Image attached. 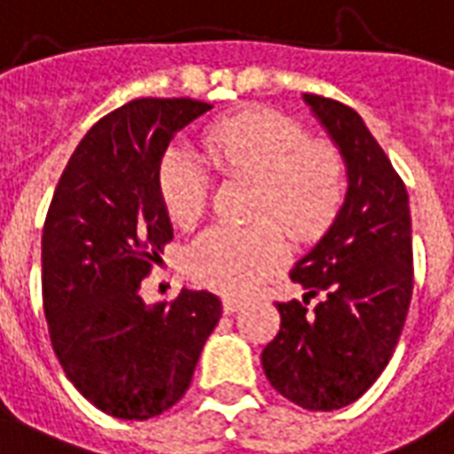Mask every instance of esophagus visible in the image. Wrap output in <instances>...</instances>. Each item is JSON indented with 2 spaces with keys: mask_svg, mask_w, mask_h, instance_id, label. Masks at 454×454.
<instances>
[{
  "mask_svg": "<svg viewBox=\"0 0 454 454\" xmlns=\"http://www.w3.org/2000/svg\"><path fill=\"white\" fill-rule=\"evenodd\" d=\"M243 301H240V298H231V295H226V298H223V312H226V315H233V312H238V310H243Z\"/></svg>",
  "mask_w": 454,
  "mask_h": 454,
  "instance_id": "34e87169",
  "label": "esophagus"
}]
</instances>
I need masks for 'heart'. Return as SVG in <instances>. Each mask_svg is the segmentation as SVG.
<instances>
[{"instance_id":"b5f03b06","label":"heart","mask_w":454,"mask_h":454,"mask_svg":"<svg viewBox=\"0 0 454 454\" xmlns=\"http://www.w3.org/2000/svg\"><path fill=\"white\" fill-rule=\"evenodd\" d=\"M204 151L221 176L253 180L250 216L260 221L207 231L187 253V271L218 294L250 295L288 262L286 236L270 219L298 240L317 236L344 197V163L330 144L310 142L301 124L274 110H243L209 124ZM159 190L177 226H194L207 209V176L183 151L166 156Z\"/></svg>"}]
</instances>
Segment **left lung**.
Instances as JSON below:
<instances>
[{
    "label": "left lung",
    "instance_id": "left-lung-1",
    "mask_svg": "<svg viewBox=\"0 0 454 454\" xmlns=\"http://www.w3.org/2000/svg\"><path fill=\"white\" fill-rule=\"evenodd\" d=\"M347 166V197L327 233L295 262L308 291L277 303L281 330L262 351L271 387L310 411L351 404L380 378L414 291L409 194L361 115L303 93ZM323 294L315 311L307 298Z\"/></svg>",
    "mask_w": 454,
    "mask_h": 454
}]
</instances>
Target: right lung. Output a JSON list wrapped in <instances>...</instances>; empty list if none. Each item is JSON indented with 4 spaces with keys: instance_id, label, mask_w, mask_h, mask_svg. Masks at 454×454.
Instances as JSON below:
<instances>
[{
    "instance_id": "obj_1",
    "label": "right lung",
    "mask_w": 454,
    "mask_h": 454,
    "mask_svg": "<svg viewBox=\"0 0 454 454\" xmlns=\"http://www.w3.org/2000/svg\"><path fill=\"white\" fill-rule=\"evenodd\" d=\"M211 110L192 98H139L83 137L43 228V308L67 378L100 411L144 421L183 399L221 317L209 291L170 303L139 295L173 226L160 160L183 127Z\"/></svg>"
}]
</instances>
